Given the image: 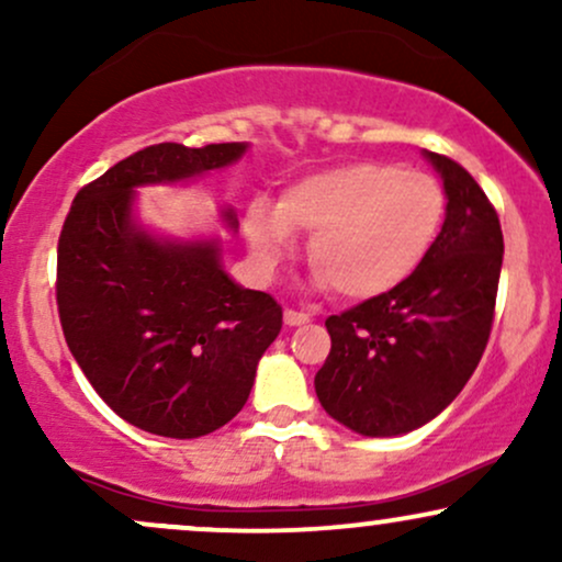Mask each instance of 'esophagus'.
Listing matches in <instances>:
<instances>
[{
  "label": "esophagus",
  "instance_id": "obj_1",
  "mask_svg": "<svg viewBox=\"0 0 562 562\" xmlns=\"http://www.w3.org/2000/svg\"><path fill=\"white\" fill-rule=\"evenodd\" d=\"M312 319L306 312H295V308H285V325L290 327H299V325H306V322Z\"/></svg>",
  "mask_w": 562,
  "mask_h": 562
}]
</instances>
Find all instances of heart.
<instances>
[{"mask_svg": "<svg viewBox=\"0 0 562 562\" xmlns=\"http://www.w3.org/2000/svg\"><path fill=\"white\" fill-rule=\"evenodd\" d=\"M447 214L443 187L398 164L357 160L288 184L277 214L254 209L248 240L269 267L290 256L295 232L312 235L317 282L346 301L391 293L417 272Z\"/></svg>", "mask_w": 562, "mask_h": 562, "instance_id": "obj_1", "label": "heart"}]
</instances>
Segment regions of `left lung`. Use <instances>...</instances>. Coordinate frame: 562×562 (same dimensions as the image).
I'll use <instances>...</instances> for the list:
<instances>
[{"label": "left lung", "instance_id": "8db88e82", "mask_svg": "<svg viewBox=\"0 0 562 562\" xmlns=\"http://www.w3.org/2000/svg\"><path fill=\"white\" fill-rule=\"evenodd\" d=\"M425 156L449 200L434 248L396 290L325 319L333 346L314 389L327 415L362 436L434 420L465 389L492 335L505 254L499 216L457 160Z\"/></svg>", "mask_w": 562, "mask_h": 562}]
</instances>
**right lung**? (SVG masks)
I'll return each mask as SVG.
<instances>
[{"mask_svg":"<svg viewBox=\"0 0 562 562\" xmlns=\"http://www.w3.org/2000/svg\"><path fill=\"white\" fill-rule=\"evenodd\" d=\"M243 153V142L150 145L83 184L63 222L55 295L66 344L102 402L147 434L198 438L227 425L282 330L280 303L235 285L216 243H160L132 222L134 187Z\"/></svg>","mask_w":562,"mask_h":562,"instance_id":"obj_1","label":"right lung"}]
</instances>
